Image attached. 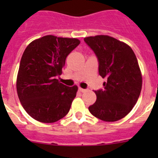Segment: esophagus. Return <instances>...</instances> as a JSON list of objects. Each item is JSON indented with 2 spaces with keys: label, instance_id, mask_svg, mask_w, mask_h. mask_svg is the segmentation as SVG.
Listing matches in <instances>:
<instances>
[{
  "label": "esophagus",
  "instance_id": "obj_1",
  "mask_svg": "<svg viewBox=\"0 0 158 158\" xmlns=\"http://www.w3.org/2000/svg\"><path fill=\"white\" fill-rule=\"evenodd\" d=\"M78 91L81 92V93H85V92H86V89H81V88H78Z\"/></svg>",
  "mask_w": 158,
  "mask_h": 158
}]
</instances>
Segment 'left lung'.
<instances>
[{
	"label": "left lung",
	"mask_w": 158,
	"mask_h": 158,
	"mask_svg": "<svg viewBox=\"0 0 158 158\" xmlns=\"http://www.w3.org/2000/svg\"><path fill=\"white\" fill-rule=\"evenodd\" d=\"M84 41L97 58L99 74L107 79L104 89L95 91L96 100L89 107V111L106 122L119 120L132 110L142 90L136 56L126 43L110 36H91Z\"/></svg>",
	"instance_id": "obj_1"
}]
</instances>
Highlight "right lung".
I'll list each match as a JSON object with an SVG mask.
<instances>
[{"instance_id": "1", "label": "right lung", "mask_w": 158, "mask_h": 158, "mask_svg": "<svg viewBox=\"0 0 158 158\" xmlns=\"http://www.w3.org/2000/svg\"><path fill=\"white\" fill-rule=\"evenodd\" d=\"M80 44L77 39L46 35L29 44L22 55L16 81L19 101L30 116L54 123L67 115L77 87L60 83L66 57Z\"/></svg>"}]
</instances>
